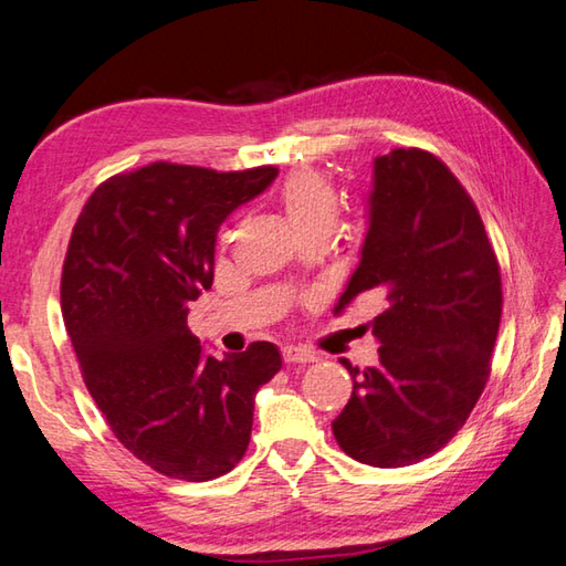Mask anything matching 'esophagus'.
Segmentation results:
<instances>
[{
  "mask_svg": "<svg viewBox=\"0 0 566 566\" xmlns=\"http://www.w3.org/2000/svg\"><path fill=\"white\" fill-rule=\"evenodd\" d=\"M282 356H284V363H290V365H294V363H314V356L312 353H306V350H302V348H294V346H286L284 350H282Z\"/></svg>",
  "mask_w": 566,
  "mask_h": 566,
  "instance_id": "obj_1",
  "label": "esophagus"
}]
</instances>
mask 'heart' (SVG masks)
I'll list each match as a JSON object with an SVG mask.
<instances>
[{
  "label": "heart",
  "mask_w": 566,
  "mask_h": 566,
  "mask_svg": "<svg viewBox=\"0 0 566 566\" xmlns=\"http://www.w3.org/2000/svg\"><path fill=\"white\" fill-rule=\"evenodd\" d=\"M284 218L302 240L328 238L338 218V191L326 174L296 169L276 191Z\"/></svg>",
  "instance_id": "obj_1"
}]
</instances>
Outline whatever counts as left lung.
Listing matches in <instances>:
<instances>
[{
	"label": "left lung",
	"mask_w": 566,
	"mask_h": 566,
	"mask_svg": "<svg viewBox=\"0 0 566 566\" xmlns=\"http://www.w3.org/2000/svg\"><path fill=\"white\" fill-rule=\"evenodd\" d=\"M358 296L373 318L378 365L353 375L334 419L350 459L375 469L417 463L467 424L489 380L503 312L501 268L467 188L422 149L373 161L368 232L334 312Z\"/></svg>",
	"instance_id": "8db88e82"
}]
</instances>
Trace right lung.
<instances>
[{"label":"right lung","mask_w":566,"mask_h":566,"mask_svg":"<svg viewBox=\"0 0 566 566\" xmlns=\"http://www.w3.org/2000/svg\"><path fill=\"white\" fill-rule=\"evenodd\" d=\"M276 174L154 161L99 184L73 228L61 312L87 392L119 444L171 479L235 469L254 395L282 368L268 340L208 356L186 321L213 284L218 228Z\"/></svg>","instance_id":"obj_1"}]
</instances>
